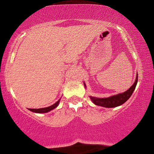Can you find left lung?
<instances>
[{
  "label": "left lung",
  "instance_id": "obj_1",
  "mask_svg": "<svg viewBox=\"0 0 154 154\" xmlns=\"http://www.w3.org/2000/svg\"><path fill=\"white\" fill-rule=\"evenodd\" d=\"M137 81H138V74L137 75L135 82L134 83V84L127 91H125V93L112 95V96L109 97H105V98H99V97L92 96H90V98L91 99V100L93 101V103L95 105H98V106H102L104 107H115L119 106V105L125 103L131 97V95H132L133 92L135 90L136 86H137ZM84 85L85 87V83Z\"/></svg>",
  "mask_w": 154,
  "mask_h": 154
}]
</instances>
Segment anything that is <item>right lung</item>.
Here are the masks:
<instances>
[{"mask_svg": "<svg viewBox=\"0 0 154 154\" xmlns=\"http://www.w3.org/2000/svg\"><path fill=\"white\" fill-rule=\"evenodd\" d=\"M59 102H60V100H58L57 103L54 104V105L47 107H44V108H39V109H29L30 111L33 112H36V113H46V112H48L54 109H55L56 107L59 105Z\"/></svg>", "mask_w": 154, "mask_h": 154, "instance_id": "right-lung-1", "label": "right lung"}]
</instances>
